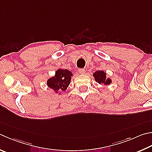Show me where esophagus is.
<instances>
[{"label":"esophagus","instance_id":"34e87169","mask_svg":"<svg viewBox=\"0 0 152 152\" xmlns=\"http://www.w3.org/2000/svg\"><path fill=\"white\" fill-rule=\"evenodd\" d=\"M78 72H79L81 74H85V72H86V70H84V69L80 68V69H78Z\"/></svg>","mask_w":152,"mask_h":152}]
</instances>
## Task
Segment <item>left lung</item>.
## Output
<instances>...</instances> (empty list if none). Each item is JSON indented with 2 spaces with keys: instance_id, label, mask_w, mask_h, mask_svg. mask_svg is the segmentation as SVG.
<instances>
[{
  "instance_id": "left-lung-1",
  "label": "left lung",
  "mask_w": 152,
  "mask_h": 152,
  "mask_svg": "<svg viewBox=\"0 0 152 152\" xmlns=\"http://www.w3.org/2000/svg\"><path fill=\"white\" fill-rule=\"evenodd\" d=\"M93 76L94 78L95 81L100 84L103 86H107L112 83V79L107 78L106 76V72L104 70H97L93 74Z\"/></svg>"
}]
</instances>
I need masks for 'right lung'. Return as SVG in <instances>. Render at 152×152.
<instances>
[{"label": "right lung", "mask_w": 152, "mask_h": 152, "mask_svg": "<svg viewBox=\"0 0 152 152\" xmlns=\"http://www.w3.org/2000/svg\"><path fill=\"white\" fill-rule=\"evenodd\" d=\"M73 73L67 69L58 68L55 72V75L49 78L46 82L47 86L56 94H61V92L67 89L70 84Z\"/></svg>", "instance_id": "add662e5"}]
</instances>
